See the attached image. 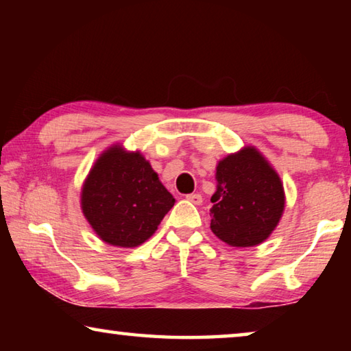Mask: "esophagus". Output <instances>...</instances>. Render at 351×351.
Instances as JSON below:
<instances>
[{
	"label": "esophagus",
	"instance_id": "esophagus-1",
	"mask_svg": "<svg viewBox=\"0 0 351 351\" xmlns=\"http://www.w3.org/2000/svg\"><path fill=\"white\" fill-rule=\"evenodd\" d=\"M186 199L190 201V203L197 204V206L203 203V197H201V193H189V195H186Z\"/></svg>",
	"mask_w": 351,
	"mask_h": 351
}]
</instances>
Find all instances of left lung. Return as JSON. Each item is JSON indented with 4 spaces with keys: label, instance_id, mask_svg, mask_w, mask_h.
Instances as JSON below:
<instances>
[{
    "label": "left lung",
    "instance_id": "1",
    "mask_svg": "<svg viewBox=\"0 0 351 351\" xmlns=\"http://www.w3.org/2000/svg\"><path fill=\"white\" fill-rule=\"evenodd\" d=\"M210 201L212 232L230 246L249 247L276 229L285 193L276 170L254 147H246L218 162L217 192Z\"/></svg>",
    "mask_w": 351,
    "mask_h": 351
}]
</instances>
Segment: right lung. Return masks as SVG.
I'll return each instance as SVG.
<instances>
[{"label":"right lung","mask_w":351,"mask_h":351,"mask_svg":"<svg viewBox=\"0 0 351 351\" xmlns=\"http://www.w3.org/2000/svg\"><path fill=\"white\" fill-rule=\"evenodd\" d=\"M175 198L141 153L106 150L82 190V209L105 243L134 247L150 239Z\"/></svg>","instance_id":"1"}]
</instances>
